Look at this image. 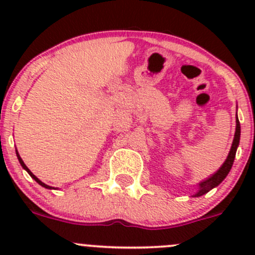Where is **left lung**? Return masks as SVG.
<instances>
[{"instance_id": "obj_1", "label": "left lung", "mask_w": 255, "mask_h": 255, "mask_svg": "<svg viewBox=\"0 0 255 255\" xmlns=\"http://www.w3.org/2000/svg\"><path fill=\"white\" fill-rule=\"evenodd\" d=\"M236 123H237V127H236L235 139H233L232 148H231V151L230 154H228L227 159H226V161L223 163V165L221 166L220 170H218L217 173L213 174L212 176L208 177L207 180H205V181H202L201 184H200V190L195 194V196L196 197L206 194V192L210 191L211 189H213V187H216L217 185H220L221 182L225 180V177L228 175V173H230L231 168H232L233 165V161H235L236 151H237V146L239 144V138H241V125H239L238 117H237V121H236Z\"/></svg>"}]
</instances>
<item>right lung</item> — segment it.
Returning a JSON list of instances; mask_svg holds the SVG:
<instances>
[{
  "instance_id": "1",
  "label": "right lung",
  "mask_w": 255,
  "mask_h": 255,
  "mask_svg": "<svg viewBox=\"0 0 255 255\" xmlns=\"http://www.w3.org/2000/svg\"><path fill=\"white\" fill-rule=\"evenodd\" d=\"M17 158H18V160H19V163H20V165H22V168H23V169H25V170H27V171H28V174H29V175H30V176H32V177H33V179H34V180H35V181H37V182H38V184H39V185H42V186H43V187H45V189H51V186H48V185H45V184H44V182H42V181H40V180H39V179H38V177H37V176H35V175H33V173H32V171H30V170H29V169H28V168H27V166H25V164H24V163H23V160H22V159H20L19 154H18V153H17Z\"/></svg>"
}]
</instances>
